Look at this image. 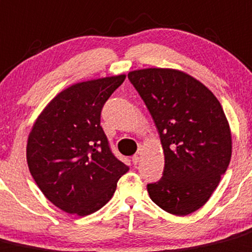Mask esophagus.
<instances>
[{"label": "esophagus", "instance_id": "esophagus-1", "mask_svg": "<svg viewBox=\"0 0 252 252\" xmlns=\"http://www.w3.org/2000/svg\"><path fill=\"white\" fill-rule=\"evenodd\" d=\"M131 161H133L134 165H138V162H139V156H138V155H134L133 158H131Z\"/></svg>", "mask_w": 252, "mask_h": 252}]
</instances>
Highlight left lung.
<instances>
[{
  "instance_id": "obj_1",
  "label": "left lung",
  "mask_w": 252,
  "mask_h": 252,
  "mask_svg": "<svg viewBox=\"0 0 252 252\" xmlns=\"http://www.w3.org/2000/svg\"><path fill=\"white\" fill-rule=\"evenodd\" d=\"M128 79L153 117L165 155L162 177L149 183V196L171 214L193 213L211 198L230 162V126L220 102L180 70H134Z\"/></svg>"
}]
</instances>
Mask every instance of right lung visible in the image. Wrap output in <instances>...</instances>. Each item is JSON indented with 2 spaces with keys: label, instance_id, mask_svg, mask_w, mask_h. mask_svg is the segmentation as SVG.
<instances>
[{
  "label": "right lung",
  "instance_id": "right-lung-1",
  "mask_svg": "<svg viewBox=\"0 0 252 252\" xmlns=\"http://www.w3.org/2000/svg\"><path fill=\"white\" fill-rule=\"evenodd\" d=\"M126 75L77 82L56 94L34 122L27 162L44 196L80 217L101 209L129 167L112 154L101 111Z\"/></svg>",
  "mask_w": 252,
  "mask_h": 252
}]
</instances>
